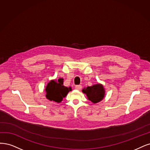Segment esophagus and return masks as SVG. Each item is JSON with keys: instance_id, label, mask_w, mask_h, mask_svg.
Segmentation results:
<instances>
[{"instance_id": "1", "label": "esophagus", "mask_w": 150, "mask_h": 150, "mask_svg": "<svg viewBox=\"0 0 150 150\" xmlns=\"http://www.w3.org/2000/svg\"><path fill=\"white\" fill-rule=\"evenodd\" d=\"M75 88V89H76V90H80L81 89V88H82V86H81V85H76Z\"/></svg>"}]
</instances>
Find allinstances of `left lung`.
<instances>
[{"label": "left lung", "instance_id": "left-lung-1", "mask_svg": "<svg viewBox=\"0 0 150 150\" xmlns=\"http://www.w3.org/2000/svg\"><path fill=\"white\" fill-rule=\"evenodd\" d=\"M82 91L86 95L88 100L94 103L100 101L103 98L105 95V90L101 84L87 86V88L82 90Z\"/></svg>", "mask_w": 150, "mask_h": 150}]
</instances>
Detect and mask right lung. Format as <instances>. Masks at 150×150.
Wrapping results in <instances>:
<instances>
[{
  "label": "right lung",
  "mask_w": 150,
  "mask_h": 150,
  "mask_svg": "<svg viewBox=\"0 0 150 150\" xmlns=\"http://www.w3.org/2000/svg\"><path fill=\"white\" fill-rule=\"evenodd\" d=\"M63 79H59L58 81H50L45 88L46 97L50 101L60 103L63 98L65 97L69 91L71 90L70 87L68 88L63 85Z\"/></svg>",
  "instance_id": "1"
}]
</instances>
